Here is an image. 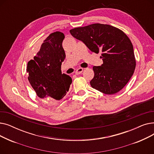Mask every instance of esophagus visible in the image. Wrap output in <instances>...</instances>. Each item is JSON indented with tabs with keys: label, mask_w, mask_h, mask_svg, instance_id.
<instances>
[{
	"label": "esophagus",
	"mask_w": 154,
	"mask_h": 154,
	"mask_svg": "<svg viewBox=\"0 0 154 154\" xmlns=\"http://www.w3.org/2000/svg\"><path fill=\"white\" fill-rule=\"evenodd\" d=\"M83 70H84L83 68H79L78 69H77V70L75 72V74H77V75L80 74L83 72Z\"/></svg>",
	"instance_id": "34e87169"
}]
</instances>
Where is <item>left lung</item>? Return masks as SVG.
I'll return each instance as SVG.
<instances>
[{"instance_id": "8db88e82", "label": "left lung", "mask_w": 154, "mask_h": 154, "mask_svg": "<svg viewBox=\"0 0 154 154\" xmlns=\"http://www.w3.org/2000/svg\"><path fill=\"white\" fill-rule=\"evenodd\" d=\"M70 32L92 52H102V65L93 67L92 87L108 95L122 90L132 77L136 66L133 45L127 35L117 27L102 23L74 28Z\"/></svg>"}]
</instances>
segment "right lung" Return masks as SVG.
<instances>
[{
	"label": "right lung",
	"instance_id": "1",
	"mask_svg": "<svg viewBox=\"0 0 154 154\" xmlns=\"http://www.w3.org/2000/svg\"><path fill=\"white\" fill-rule=\"evenodd\" d=\"M64 34H51L44 40L34 60L27 63L28 80L40 99L54 103L66 95L72 78L62 74L61 64L66 58L62 47Z\"/></svg>",
	"mask_w": 154,
	"mask_h": 154
}]
</instances>
